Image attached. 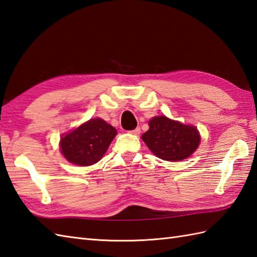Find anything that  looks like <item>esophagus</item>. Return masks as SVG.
Instances as JSON below:
<instances>
[{
    "label": "esophagus",
    "mask_w": 257,
    "mask_h": 257,
    "mask_svg": "<svg viewBox=\"0 0 257 257\" xmlns=\"http://www.w3.org/2000/svg\"><path fill=\"white\" fill-rule=\"evenodd\" d=\"M131 133L134 134V135H139V134L141 133V128H140V127H136V128L131 131Z\"/></svg>",
    "instance_id": "obj_1"
}]
</instances>
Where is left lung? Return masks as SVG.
Here are the masks:
<instances>
[{"instance_id":"8db88e82","label":"left lung","mask_w":257,"mask_h":257,"mask_svg":"<svg viewBox=\"0 0 257 257\" xmlns=\"http://www.w3.org/2000/svg\"><path fill=\"white\" fill-rule=\"evenodd\" d=\"M142 139L157 157L169 162L189 157L200 143V135L195 126L166 116L152 118L150 130L142 135Z\"/></svg>"}]
</instances>
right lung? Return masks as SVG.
<instances>
[{
	"label": "right lung",
	"instance_id": "obj_1",
	"mask_svg": "<svg viewBox=\"0 0 257 257\" xmlns=\"http://www.w3.org/2000/svg\"><path fill=\"white\" fill-rule=\"evenodd\" d=\"M116 130L101 118H92L65 135L60 150L68 162L78 166L98 163L111 144Z\"/></svg>",
	"mask_w": 257,
	"mask_h": 257
}]
</instances>
